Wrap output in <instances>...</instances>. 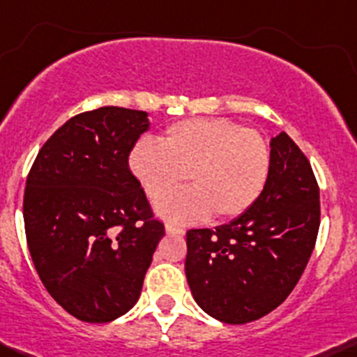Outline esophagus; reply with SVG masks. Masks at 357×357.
<instances>
[{
  "label": "esophagus",
  "instance_id": "obj_1",
  "mask_svg": "<svg viewBox=\"0 0 357 357\" xmlns=\"http://www.w3.org/2000/svg\"><path fill=\"white\" fill-rule=\"evenodd\" d=\"M165 230H167V234H177V235L185 234V229H182V227L178 225H174V223H167V225H165Z\"/></svg>",
  "mask_w": 357,
  "mask_h": 357
}]
</instances>
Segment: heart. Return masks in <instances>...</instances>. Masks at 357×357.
<instances>
[{
	"mask_svg": "<svg viewBox=\"0 0 357 357\" xmlns=\"http://www.w3.org/2000/svg\"><path fill=\"white\" fill-rule=\"evenodd\" d=\"M128 168L151 203L162 201L158 213L163 218L189 223L213 213L225 222L244 215L261 197L270 178L271 149L258 130L241 123L189 119L170 125L160 144L139 141ZM185 174L190 189L169 198Z\"/></svg>",
	"mask_w": 357,
	"mask_h": 357,
	"instance_id": "b5f03b06",
	"label": "heart"
}]
</instances>
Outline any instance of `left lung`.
<instances>
[{"mask_svg": "<svg viewBox=\"0 0 357 357\" xmlns=\"http://www.w3.org/2000/svg\"><path fill=\"white\" fill-rule=\"evenodd\" d=\"M270 146V178L255 206L215 230L187 232L190 292L209 316L232 325L287 299L318 237L319 187L306 154L285 132Z\"/></svg>", "mask_w": 357, "mask_h": 357, "instance_id": "1", "label": "left lung"}]
</instances>
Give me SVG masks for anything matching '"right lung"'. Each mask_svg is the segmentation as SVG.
<instances>
[{
	"label": "right lung",
	"instance_id": "right-lung-1",
	"mask_svg": "<svg viewBox=\"0 0 357 357\" xmlns=\"http://www.w3.org/2000/svg\"><path fill=\"white\" fill-rule=\"evenodd\" d=\"M148 113L102 106L61 125L27 175L24 223L43 285L80 321L106 323L141 296L165 225L128 156Z\"/></svg>",
	"mask_w": 357,
	"mask_h": 357
}]
</instances>
